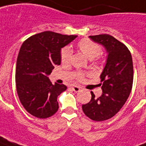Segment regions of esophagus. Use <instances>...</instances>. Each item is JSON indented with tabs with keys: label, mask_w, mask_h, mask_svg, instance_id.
<instances>
[{
	"label": "esophagus",
	"mask_w": 146,
	"mask_h": 146,
	"mask_svg": "<svg viewBox=\"0 0 146 146\" xmlns=\"http://www.w3.org/2000/svg\"><path fill=\"white\" fill-rule=\"evenodd\" d=\"M71 89H72V90L73 91H74L75 92H78L80 91V89H81V88L79 86H71L70 87Z\"/></svg>",
	"instance_id": "esophagus-1"
}]
</instances>
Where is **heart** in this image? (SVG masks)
<instances>
[{
	"label": "heart",
	"mask_w": 146,
	"mask_h": 146,
	"mask_svg": "<svg viewBox=\"0 0 146 146\" xmlns=\"http://www.w3.org/2000/svg\"><path fill=\"white\" fill-rule=\"evenodd\" d=\"M78 46L80 50L85 55H86L89 59H94L95 57H98L101 53L102 48L101 47L95 42H92L89 39H82L78 43ZM72 57V50L70 48L66 47L60 51V58L63 63H69ZM79 77H82L81 74H78Z\"/></svg>",
	"instance_id": "obj_1"
}]
</instances>
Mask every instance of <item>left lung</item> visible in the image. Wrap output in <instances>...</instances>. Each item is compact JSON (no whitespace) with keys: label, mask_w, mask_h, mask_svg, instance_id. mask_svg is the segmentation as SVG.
<instances>
[{"label":"left lung","mask_w":146,"mask_h":146,"mask_svg":"<svg viewBox=\"0 0 146 146\" xmlns=\"http://www.w3.org/2000/svg\"><path fill=\"white\" fill-rule=\"evenodd\" d=\"M92 42L104 47L108 54L106 64L100 77L102 96L96 98L91 92V101L82 104L86 115L95 121L108 120L115 115L127 102L131 92L133 66L131 54L127 46L111 35L89 36Z\"/></svg>","instance_id":"1"}]
</instances>
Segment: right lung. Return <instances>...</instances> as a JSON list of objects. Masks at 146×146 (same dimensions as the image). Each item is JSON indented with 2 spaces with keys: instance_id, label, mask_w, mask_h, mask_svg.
I'll list each match as a JSON object with an SVG mask.
<instances>
[{
  "instance_id": "1",
  "label": "right lung",
  "mask_w": 146,
  "mask_h": 146,
  "mask_svg": "<svg viewBox=\"0 0 146 146\" xmlns=\"http://www.w3.org/2000/svg\"><path fill=\"white\" fill-rule=\"evenodd\" d=\"M76 37L46 31L22 44L16 67L17 91L24 108L34 117H49L59 108L57 97L66 86L53 85L48 76L54 65L60 64L61 49Z\"/></svg>"
}]
</instances>
